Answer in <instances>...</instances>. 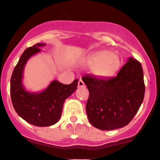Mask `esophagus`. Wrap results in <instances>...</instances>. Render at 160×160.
Here are the masks:
<instances>
[{"label": "esophagus", "mask_w": 160, "mask_h": 160, "mask_svg": "<svg viewBox=\"0 0 160 160\" xmlns=\"http://www.w3.org/2000/svg\"><path fill=\"white\" fill-rule=\"evenodd\" d=\"M84 86H85V83H84L83 81H82L81 79H80V80H79V81H78V87L82 88V87H84Z\"/></svg>", "instance_id": "34e87169"}]
</instances>
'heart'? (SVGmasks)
<instances>
[{
    "label": "heart",
    "mask_w": 160,
    "mask_h": 160,
    "mask_svg": "<svg viewBox=\"0 0 160 160\" xmlns=\"http://www.w3.org/2000/svg\"><path fill=\"white\" fill-rule=\"evenodd\" d=\"M86 63L93 65L92 71L100 78H108L115 74L121 65L120 56L109 50H101L86 57Z\"/></svg>",
    "instance_id": "b5f03b06"
}]
</instances>
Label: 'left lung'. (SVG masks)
<instances>
[{
	"instance_id": "obj_1",
	"label": "left lung",
	"mask_w": 160,
	"mask_h": 160,
	"mask_svg": "<svg viewBox=\"0 0 160 160\" xmlns=\"http://www.w3.org/2000/svg\"><path fill=\"white\" fill-rule=\"evenodd\" d=\"M89 92L86 105L89 122L101 130L122 128L131 122L144 97L141 63L130 57L114 78H82Z\"/></svg>"
}]
</instances>
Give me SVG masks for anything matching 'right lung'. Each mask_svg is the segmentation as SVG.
Instances as JSON below:
<instances>
[{"mask_svg": "<svg viewBox=\"0 0 160 160\" xmlns=\"http://www.w3.org/2000/svg\"><path fill=\"white\" fill-rule=\"evenodd\" d=\"M45 43H37L24 51L13 70L10 80V96L16 113L23 120L36 126H49L60 119L65 99L78 89V79L65 85L53 80L39 92L25 90L22 84L23 71L28 60L40 52Z\"/></svg>", "mask_w": 160, "mask_h": 160, "instance_id": "add662e5", "label": "right lung"}]
</instances>
